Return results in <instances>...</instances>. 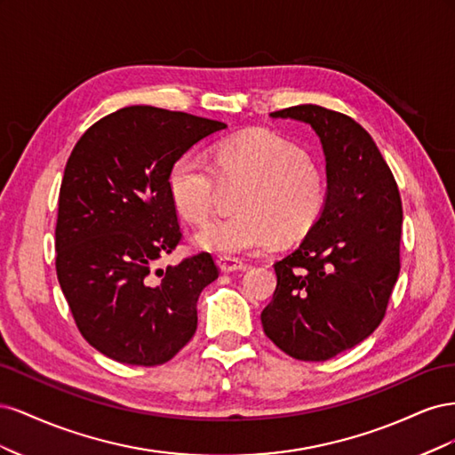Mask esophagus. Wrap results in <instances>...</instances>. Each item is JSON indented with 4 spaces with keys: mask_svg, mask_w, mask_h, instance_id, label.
Listing matches in <instances>:
<instances>
[{
    "mask_svg": "<svg viewBox=\"0 0 455 455\" xmlns=\"http://www.w3.org/2000/svg\"><path fill=\"white\" fill-rule=\"evenodd\" d=\"M218 267L222 269L224 273H233V271H244L249 266H246L244 261H241V259H237V258L222 256V258H218Z\"/></svg>",
    "mask_w": 455,
    "mask_h": 455,
    "instance_id": "34e87169",
    "label": "esophagus"
}]
</instances>
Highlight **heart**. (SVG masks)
Returning a JSON list of instances; mask_svg holds the SVG:
<instances>
[{
  "label": "heart",
  "instance_id": "heart-1",
  "mask_svg": "<svg viewBox=\"0 0 455 455\" xmlns=\"http://www.w3.org/2000/svg\"><path fill=\"white\" fill-rule=\"evenodd\" d=\"M222 180L249 178L237 201L239 214L214 220L197 235L199 249L226 256L254 254L283 237H299L316 222L326 197L324 178L304 151L269 131H249L214 149ZM216 172L201 156L184 154L169 172L172 203L189 222L201 224L214 209Z\"/></svg>",
  "mask_w": 455,
  "mask_h": 455
}]
</instances>
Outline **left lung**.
I'll list each match as a JSON object with an SVG mask.
<instances>
[{
	"instance_id": "1",
	"label": "left lung",
	"mask_w": 455,
	"mask_h": 455,
	"mask_svg": "<svg viewBox=\"0 0 455 455\" xmlns=\"http://www.w3.org/2000/svg\"><path fill=\"white\" fill-rule=\"evenodd\" d=\"M309 125L326 161L324 206L299 246L275 261L266 336L298 361H328L379 326L401 271L403 204L376 142L355 119L304 104L269 114Z\"/></svg>"
}]
</instances>
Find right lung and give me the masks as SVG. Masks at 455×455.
Returning a JSON list of instances; mask_svg holds the SVG:
<instances>
[{
    "instance_id": "right-lung-1",
    "label": "right lung",
    "mask_w": 455,
    "mask_h": 455,
    "mask_svg": "<svg viewBox=\"0 0 455 455\" xmlns=\"http://www.w3.org/2000/svg\"><path fill=\"white\" fill-rule=\"evenodd\" d=\"M222 121L129 106L96 121L66 163L54 229L57 275L79 332L117 363L171 361L197 330V299L218 279L209 252L167 269L182 233L169 172Z\"/></svg>"
}]
</instances>
